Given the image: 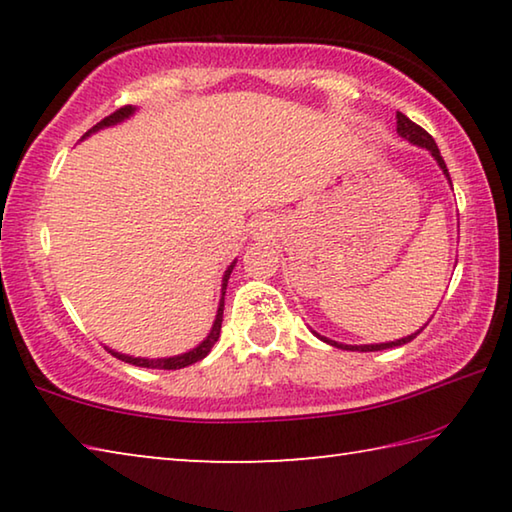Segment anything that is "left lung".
Wrapping results in <instances>:
<instances>
[{"instance_id": "left-lung-1", "label": "left lung", "mask_w": 512, "mask_h": 512, "mask_svg": "<svg viewBox=\"0 0 512 512\" xmlns=\"http://www.w3.org/2000/svg\"><path fill=\"white\" fill-rule=\"evenodd\" d=\"M397 133H400L402 137H406V140L413 142V144L424 146V149H427V151L433 155V158H436V162L440 164V169H443V171H445V176L449 178V171H447V164H445V160H443V155H440L436 142H433V137H431L427 131H424L422 126L415 124V121H411V119L406 117V115H402V112H397ZM449 183H452V180H449ZM418 334H420V332H415V334H411V336H406V339H400V341H393V343H379V345H341V343L327 341V339H323V336H320V339H323L325 343H332V345H336V348H343V350L377 352V350H386V348H395V345H404V343H409V341H413L415 336H418Z\"/></svg>"}]
</instances>
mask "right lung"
I'll list each match as a JSON object with an SVG mask.
<instances>
[{
	"instance_id": "1",
	"label": "right lung",
	"mask_w": 512,
	"mask_h": 512,
	"mask_svg": "<svg viewBox=\"0 0 512 512\" xmlns=\"http://www.w3.org/2000/svg\"><path fill=\"white\" fill-rule=\"evenodd\" d=\"M133 110H135L133 106H124V108L115 110V112H112V115L103 117L97 126H92L90 131L85 133V135H90V133H94V131H99V128H106V126L117 124V121L126 119L128 115H133ZM85 135H83V137H85ZM235 264H237V262H232V264L228 266V271H225V275H223L221 305H219V311H216V320H214V325H212V332L207 334V339H205L201 345H198V348L189 350V352H185V354H180V357H169V359H137V357H126V354H119V352H112V350H110V352H112V357H117V359L126 361V363H133V366H142V368H158V370H178V368L192 366V363L205 359L207 354H210V350L214 348V343L219 341V336H221V323H223V296H225V287H228V277H230V273H232V268H235Z\"/></svg>"
}]
</instances>
